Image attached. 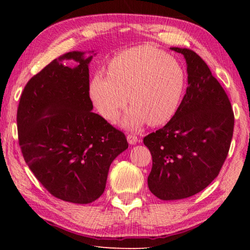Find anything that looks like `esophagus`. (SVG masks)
<instances>
[{
  "mask_svg": "<svg viewBox=\"0 0 250 250\" xmlns=\"http://www.w3.org/2000/svg\"><path fill=\"white\" fill-rule=\"evenodd\" d=\"M126 139H128L129 144H131V145L136 144V142L139 141V139H137V136L134 135V134H128V136H126Z\"/></svg>",
  "mask_w": 250,
  "mask_h": 250,
  "instance_id": "obj_1",
  "label": "esophagus"
}]
</instances>
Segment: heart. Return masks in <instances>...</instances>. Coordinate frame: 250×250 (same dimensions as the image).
I'll list each match as a JSON object with an SVG mask.
<instances>
[{
  "instance_id": "1",
  "label": "heart",
  "mask_w": 250,
  "mask_h": 250,
  "mask_svg": "<svg viewBox=\"0 0 250 250\" xmlns=\"http://www.w3.org/2000/svg\"><path fill=\"white\" fill-rule=\"evenodd\" d=\"M186 89L182 64L152 45L132 47L108 63L107 76L97 74L90 83V97L102 116L116 120L129 102L133 106L124 125L137 128L166 124L176 113Z\"/></svg>"
}]
</instances>
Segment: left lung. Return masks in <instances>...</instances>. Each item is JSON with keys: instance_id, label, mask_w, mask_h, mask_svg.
Returning <instances> with one entry per match:
<instances>
[{"instance_id": "8db88e82", "label": "left lung", "mask_w": 250, "mask_h": 250, "mask_svg": "<svg viewBox=\"0 0 250 250\" xmlns=\"http://www.w3.org/2000/svg\"><path fill=\"white\" fill-rule=\"evenodd\" d=\"M171 49L187 62V91L172 119L143 140L152 157L148 187L167 201L192 196L218 176L234 129L230 100L206 63L190 49Z\"/></svg>"}]
</instances>
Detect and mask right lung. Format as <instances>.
<instances>
[{
    "mask_svg": "<svg viewBox=\"0 0 250 250\" xmlns=\"http://www.w3.org/2000/svg\"><path fill=\"white\" fill-rule=\"evenodd\" d=\"M91 58L72 51L51 61L25 84L17 110L19 146L32 173L50 194L76 204L102 195L111 162L129 146L92 111ZM64 59L79 65L63 66Z\"/></svg>",
    "mask_w": 250,
    "mask_h": 250,
    "instance_id": "obj_1",
    "label": "right lung"
}]
</instances>
